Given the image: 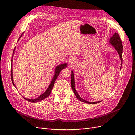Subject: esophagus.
Returning a JSON list of instances; mask_svg holds the SVG:
<instances>
[{
    "instance_id": "obj_1",
    "label": "esophagus",
    "mask_w": 135,
    "mask_h": 135,
    "mask_svg": "<svg viewBox=\"0 0 135 135\" xmlns=\"http://www.w3.org/2000/svg\"><path fill=\"white\" fill-rule=\"evenodd\" d=\"M69 64H70V65H72L73 64H74V61H73L72 59H71V60L69 61Z\"/></svg>"
}]
</instances>
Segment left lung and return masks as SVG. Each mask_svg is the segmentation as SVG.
Here are the masks:
<instances>
[{
  "label": "left lung",
  "mask_w": 135,
  "mask_h": 135,
  "mask_svg": "<svg viewBox=\"0 0 135 135\" xmlns=\"http://www.w3.org/2000/svg\"><path fill=\"white\" fill-rule=\"evenodd\" d=\"M110 43L112 45L113 47H114V48H115V49L117 50L119 56L120 57V59L121 60V62H122V50H123V46L122 44V41L121 40L120 37L119 35L117 33H115L114 34V35L112 36V37H111L110 38ZM121 66H122V63H121ZM71 88L73 92H74L75 95L76 96V97L77 98V99L86 103H88V104H97L99 102H100V101L99 102H88L87 101H85L84 100H83L77 93L76 89L75 88V80H74V73L73 71H71Z\"/></svg>",
  "instance_id": "left-lung-1"
}]
</instances>
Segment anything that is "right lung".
Returning <instances> with one entry per match:
<instances>
[{
    "mask_svg": "<svg viewBox=\"0 0 135 135\" xmlns=\"http://www.w3.org/2000/svg\"><path fill=\"white\" fill-rule=\"evenodd\" d=\"M22 36V34L20 36V37H21V36ZM15 47L14 49V51H13V55H14V51H15ZM13 57L12 58V60H11V79H12V83L14 85V86L16 87L15 84H14V81H13V69H12V62H13ZM67 64H62V65H60L59 66H58L56 68V71H55V75H54V78L49 85V86L48 87V89H47V91L45 92L44 93H43L42 95H41L40 96H39L38 98H36V99H26V98H25L24 97H23L25 100L28 101V102H37L38 101H40L44 99L47 98L48 96L50 95L51 92V91H52V89L53 88V87H54V84L56 81V79L57 78L60 72L65 68H66L67 67Z\"/></svg>",
    "mask_w": 135,
    "mask_h": 135,
    "instance_id": "right-lung-1",
    "label": "right lung"
}]
</instances>
